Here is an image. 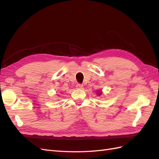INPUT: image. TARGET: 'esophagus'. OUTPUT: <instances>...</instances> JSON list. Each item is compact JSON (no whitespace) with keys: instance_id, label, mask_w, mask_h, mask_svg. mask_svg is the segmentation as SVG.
<instances>
[{"instance_id":"obj_1","label":"esophagus","mask_w":159,"mask_h":159,"mask_svg":"<svg viewBox=\"0 0 159 159\" xmlns=\"http://www.w3.org/2000/svg\"><path fill=\"white\" fill-rule=\"evenodd\" d=\"M84 88V85H81V84H78L76 85V88L78 89H82Z\"/></svg>"}]
</instances>
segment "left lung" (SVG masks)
I'll use <instances>...</instances> for the list:
<instances>
[{"label": "left lung", "mask_w": 159, "mask_h": 159, "mask_svg": "<svg viewBox=\"0 0 159 159\" xmlns=\"http://www.w3.org/2000/svg\"><path fill=\"white\" fill-rule=\"evenodd\" d=\"M97 94L98 95V96H100L101 95H102V90H100V89L98 90V91H97Z\"/></svg>", "instance_id": "obj_1"}]
</instances>
